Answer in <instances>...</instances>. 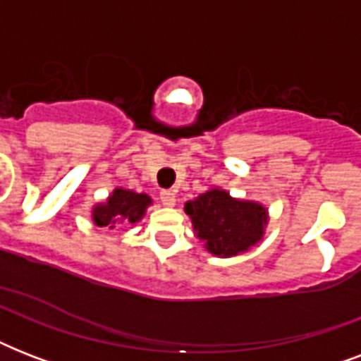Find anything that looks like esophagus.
Returning <instances> with one entry per match:
<instances>
[{"label":"esophagus","instance_id":"34e87169","mask_svg":"<svg viewBox=\"0 0 361 361\" xmlns=\"http://www.w3.org/2000/svg\"><path fill=\"white\" fill-rule=\"evenodd\" d=\"M161 202L164 204V206H174L176 204V192L170 191V189H164V191H161Z\"/></svg>","mask_w":361,"mask_h":361}]
</instances>
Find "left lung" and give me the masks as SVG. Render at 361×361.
Here are the masks:
<instances>
[{
    "mask_svg": "<svg viewBox=\"0 0 361 361\" xmlns=\"http://www.w3.org/2000/svg\"><path fill=\"white\" fill-rule=\"evenodd\" d=\"M197 238L217 257H236L255 245L268 223L266 208L257 202L236 200L226 191L212 189L185 204Z\"/></svg>",
    "mask_w": 361,
    "mask_h": 361,
    "instance_id": "left-lung-1",
    "label": "left lung"
}]
</instances>
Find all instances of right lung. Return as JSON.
I'll list each match as a JSON object with an SVG mask.
<instances>
[{"mask_svg":"<svg viewBox=\"0 0 361 361\" xmlns=\"http://www.w3.org/2000/svg\"><path fill=\"white\" fill-rule=\"evenodd\" d=\"M149 204L152 198L144 192L138 195L127 189H116L106 202L93 208V221L97 226H110V228H114L118 223H138Z\"/></svg>","mask_w":361,"mask_h":361,"instance_id":"obj_1","label":"right lung"}]
</instances>
